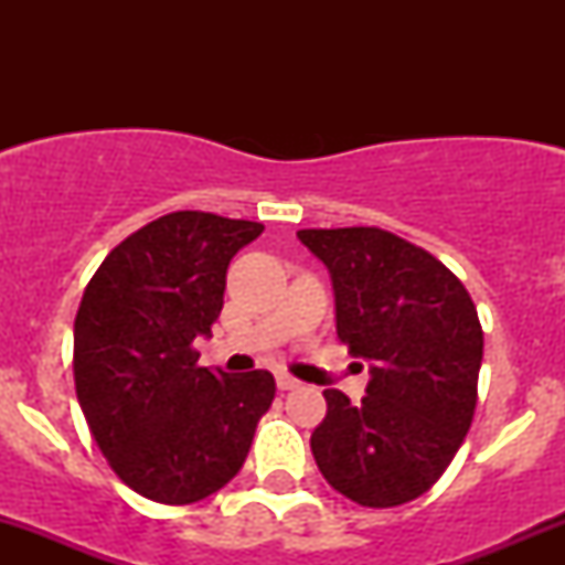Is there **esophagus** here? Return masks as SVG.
I'll use <instances>...</instances> for the list:
<instances>
[{"label": "esophagus", "instance_id": "obj_1", "mask_svg": "<svg viewBox=\"0 0 565 565\" xmlns=\"http://www.w3.org/2000/svg\"><path fill=\"white\" fill-rule=\"evenodd\" d=\"M276 385L281 391H295V388H300V380H295L292 374H287V372H278L276 374Z\"/></svg>", "mask_w": 565, "mask_h": 565}]
</instances>
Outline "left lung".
I'll return each mask as SVG.
<instances>
[{
	"instance_id": "obj_1",
	"label": "left lung",
	"mask_w": 565,
	"mask_h": 565,
	"mask_svg": "<svg viewBox=\"0 0 565 565\" xmlns=\"http://www.w3.org/2000/svg\"><path fill=\"white\" fill-rule=\"evenodd\" d=\"M328 267L335 333L369 363L366 396L322 393L311 454L324 481L369 509L420 498L472 424L483 330L465 284L429 250L377 226L300 230Z\"/></svg>"
}]
</instances>
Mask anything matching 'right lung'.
Wrapping results in <instances>:
<instances>
[{
    "label": "right lung",
    "mask_w": 565,
    "mask_h": 565,
    "mask_svg": "<svg viewBox=\"0 0 565 565\" xmlns=\"http://www.w3.org/2000/svg\"><path fill=\"white\" fill-rule=\"evenodd\" d=\"M256 221L180 210L125 237L84 289L73 328L76 396L111 470L141 498L188 505L241 472L276 396L270 372L199 366L224 309L232 256Z\"/></svg>",
    "instance_id": "1"
}]
</instances>
